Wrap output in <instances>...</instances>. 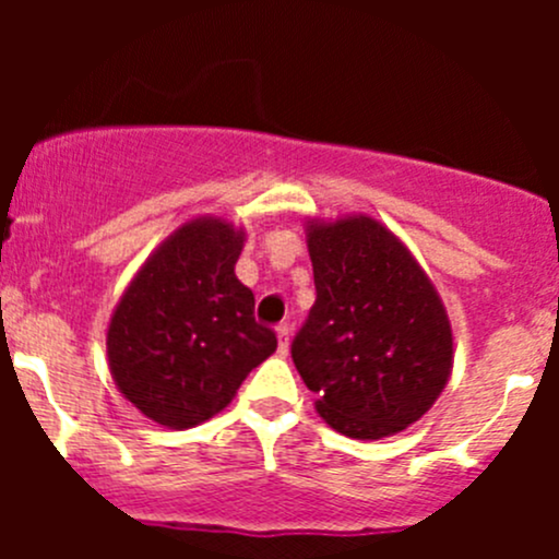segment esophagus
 Masks as SVG:
<instances>
[{"label":"esophagus","instance_id":"1","mask_svg":"<svg viewBox=\"0 0 559 559\" xmlns=\"http://www.w3.org/2000/svg\"><path fill=\"white\" fill-rule=\"evenodd\" d=\"M275 335H278V354L281 357H286V354H289V337H292L289 324L275 326Z\"/></svg>","mask_w":559,"mask_h":559}]
</instances>
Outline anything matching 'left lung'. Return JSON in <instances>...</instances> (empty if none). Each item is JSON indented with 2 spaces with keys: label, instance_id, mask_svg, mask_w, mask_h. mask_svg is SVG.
Returning a JSON list of instances; mask_svg holds the SVG:
<instances>
[{
  "label": "left lung",
  "instance_id": "obj_1",
  "mask_svg": "<svg viewBox=\"0 0 559 559\" xmlns=\"http://www.w3.org/2000/svg\"><path fill=\"white\" fill-rule=\"evenodd\" d=\"M316 302L292 359L332 430L379 441L419 421L454 365L452 321L408 246L379 218H308Z\"/></svg>",
  "mask_w": 559,
  "mask_h": 559
}]
</instances>
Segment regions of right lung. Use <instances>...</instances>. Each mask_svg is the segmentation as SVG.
Instances as JSON below:
<instances>
[{"label":"right lung","mask_w":559,"mask_h":559,"mask_svg":"<svg viewBox=\"0 0 559 559\" xmlns=\"http://www.w3.org/2000/svg\"><path fill=\"white\" fill-rule=\"evenodd\" d=\"M246 229L222 216L180 224L123 289L107 324L118 392L156 425L186 430L227 408L275 352L235 275Z\"/></svg>","instance_id":"add662e5"}]
</instances>
